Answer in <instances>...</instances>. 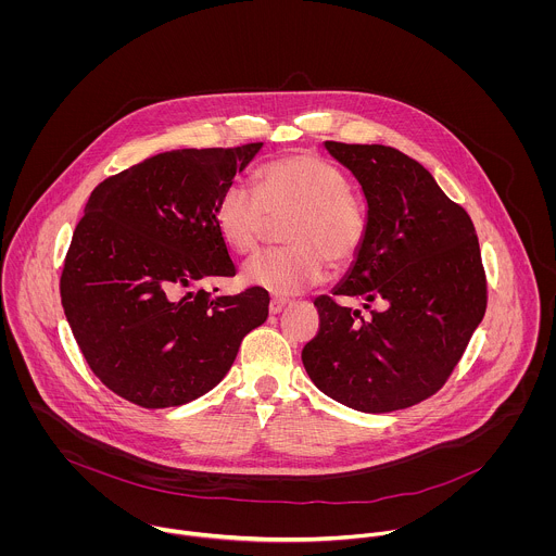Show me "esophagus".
Segmentation results:
<instances>
[{
    "instance_id": "obj_1",
    "label": "esophagus",
    "mask_w": 556,
    "mask_h": 556,
    "mask_svg": "<svg viewBox=\"0 0 556 556\" xmlns=\"http://www.w3.org/2000/svg\"><path fill=\"white\" fill-rule=\"evenodd\" d=\"M287 304H289V302H287L285 298H274V300L269 302V313H271V315H280Z\"/></svg>"
}]
</instances>
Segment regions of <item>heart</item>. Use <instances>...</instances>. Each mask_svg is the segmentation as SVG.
Returning <instances> with one entry per match:
<instances>
[{
	"label": "heart",
	"instance_id": "b5f03b06",
	"mask_svg": "<svg viewBox=\"0 0 556 556\" xmlns=\"http://www.w3.org/2000/svg\"><path fill=\"white\" fill-rule=\"evenodd\" d=\"M256 190L233 181L214 210L220 238L236 252H250L269 220H285L287 248L267 250L243 263L241 278L274 295L317 287L333 267L351 263L368 233L366 203L349 190L344 173L315 154L271 160L256 170Z\"/></svg>",
	"mask_w": 556,
	"mask_h": 556
}]
</instances>
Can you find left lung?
<instances>
[{"mask_svg": "<svg viewBox=\"0 0 556 556\" xmlns=\"http://www.w3.org/2000/svg\"><path fill=\"white\" fill-rule=\"evenodd\" d=\"M359 181L368 233L333 296L375 301L362 318L320 295L317 336L302 362L323 394L364 413H390L437 394L485 313L476 227L417 162L386 146L325 141Z\"/></svg>", "mask_w": 556, "mask_h": 556, "instance_id": "1", "label": "left lung"}]
</instances>
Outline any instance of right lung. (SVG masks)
Returning a JSON list of instances; mask_svg holds the SVG:
<instances>
[{
    "mask_svg": "<svg viewBox=\"0 0 556 556\" xmlns=\"http://www.w3.org/2000/svg\"><path fill=\"white\" fill-rule=\"evenodd\" d=\"M263 143L173 150L98 184L71 241L62 306L91 372L146 408L216 388L269 293L212 298L194 285L236 276L214 210Z\"/></svg>",
    "mask_w": 556,
    "mask_h": 556,
    "instance_id": "obj_1",
    "label": "right lung"
}]
</instances>
